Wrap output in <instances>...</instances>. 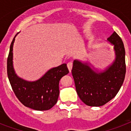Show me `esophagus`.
<instances>
[{
  "label": "esophagus",
  "mask_w": 131,
  "mask_h": 131,
  "mask_svg": "<svg viewBox=\"0 0 131 131\" xmlns=\"http://www.w3.org/2000/svg\"><path fill=\"white\" fill-rule=\"evenodd\" d=\"M67 67L69 69V71L71 72V70H72V68H73V62H69L67 64Z\"/></svg>",
  "instance_id": "obj_1"
}]
</instances>
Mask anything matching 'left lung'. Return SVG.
<instances>
[{"label":"left lung","mask_w":131,"mask_h":131,"mask_svg":"<svg viewBox=\"0 0 131 131\" xmlns=\"http://www.w3.org/2000/svg\"><path fill=\"white\" fill-rule=\"evenodd\" d=\"M114 46V62L104 72L96 73L88 65L74 60L73 75L77 93L84 104L90 106H101L117 94L124 82L126 74L125 50L121 37L114 31L108 38Z\"/></svg>","instance_id":"1"}]
</instances>
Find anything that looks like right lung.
I'll return each instance as SVG.
<instances>
[{
    "label": "right lung",
    "mask_w": 131,
    "mask_h": 131,
    "mask_svg": "<svg viewBox=\"0 0 131 131\" xmlns=\"http://www.w3.org/2000/svg\"><path fill=\"white\" fill-rule=\"evenodd\" d=\"M7 58V75L16 97L26 107L36 110H48L54 106L59 95V81L69 73L67 64L49 70L39 80L29 82L17 76L13 67V46Z\"/></svg>",
    "instance_id": "add662e5"
}]
</instances>
